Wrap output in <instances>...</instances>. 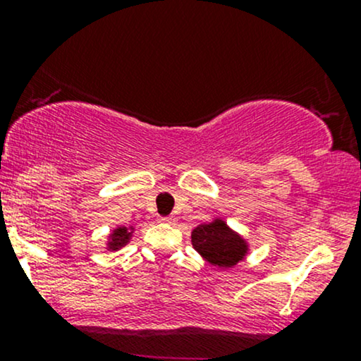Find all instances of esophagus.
Masks as SVG:
<instances>
[{
	"label": "esophagus",
	"instance_id": "1",
	"mask_svg": "<svg viewBox=\"0 0 361 361\" xmlns=\"http://www.w3.org/2000/svg\"><path fill=\"white\" fill-rule=\"evenodd\" d=\"M159 222H163V224H175V219H173V217H161Z\"/></svg>",
	"mask_w": 361,
	"mask_h": 361
}]
</instances>
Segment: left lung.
<instances>
[{
  "label": "left lung",
  "mask_w": 361,
  "mask_h": 361,
  "mask_svg": "<svg viewBox=\"0 0 361 361\" xmlns=\"http://www.w3.org/2000/svg\"><path fill=\"white\" fill-rule=\"evenodd\" d=\"M192 246L217 270H229L250 255V241L222 217L200 224L192 231Z\"/></svg>",
  "instance_id": "8db88e82"
}]
</instances>
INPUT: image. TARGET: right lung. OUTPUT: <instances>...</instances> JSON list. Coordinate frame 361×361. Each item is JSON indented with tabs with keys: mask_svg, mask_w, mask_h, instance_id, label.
<instances>
[{
	"mask_svg": "<svg viewBox=\"0 0 361 361\" xmlns=\"http://www.w3.org/2000/svg\"><path fill=\"white\" fill-rule=\"evenodd\" d=\"M135 233L134 226H117L110 231V234L106 235L105 241V250L106 251H118L122 247H126L128 243L132 241V235Z\"/></svg>",
	"mask_w": 361,
	"mask_h": 361,
	"instance_id": "1",
	"label": "right lung"
}]
</instances>
